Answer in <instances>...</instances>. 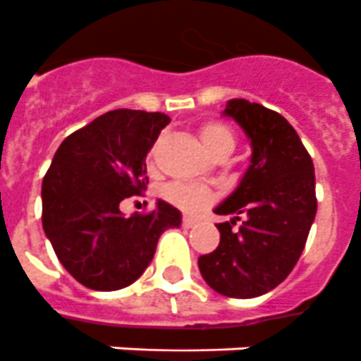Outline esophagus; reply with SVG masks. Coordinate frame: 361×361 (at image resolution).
<instances>
[{
    "mask_svg": "<svg viewBox=\"0 0 361 361\" xmlns=\"http://www.w3.org/2000/svg\"><path fill=\"white\" fill-rule=\"evenodd\" d=\"M183 226L186 227V229H190V227H195L197 226V220H195V218H190V216H184Z\"/></svg>",
    "mask_w": 361,
    "mask_h": 361,
    "instance_id": "1",
    "label": "esophagus"
}]
</instances>
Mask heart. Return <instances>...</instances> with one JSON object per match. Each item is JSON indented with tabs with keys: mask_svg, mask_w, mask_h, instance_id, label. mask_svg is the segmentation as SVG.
<instances>
[{
	"mask_svg": "<svg viewBox=\"0 0 361 361\" xmlns=\"http://www.w3.org/2000/svg\"><path fill=\"white\" fill-rule=\"evenodd\" d=\"M199 135L204 149L212 157H229L235 151V134L220 121H207L199 128ZM164 195L169 203L178 207L184 212H201L214 203L218 194L214 190L195 183H173L164 190Z\"/></svg>",
	"mask_w": 361,
	"mask_h": 361,
	"instance_id": "1",
	"label": "heart"
}]
</instances>
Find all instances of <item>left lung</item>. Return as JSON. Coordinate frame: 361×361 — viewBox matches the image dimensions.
Here are the masks:
<instances>
[{
    "mask_svg": "<svg viewBox=\"0 0 361 361\" xmlns=\"http://www.w3.org/2000/svg\"><path fill=\"white\" fill-rule=\"evenodd\" d=\"M224 115L250 137L252 164L238 188L216 207V214L235 218L216 226L220 244L197 264L216 293L255 298L278 287L304 252L317 212L315 167L295 128L278 111L233 99Z\"/></svg>",
    "mask_w": 361,
    "mask_h": 361,
    "instance_id": "8db88e82",
    "label": "left lung"
}]
</instances>
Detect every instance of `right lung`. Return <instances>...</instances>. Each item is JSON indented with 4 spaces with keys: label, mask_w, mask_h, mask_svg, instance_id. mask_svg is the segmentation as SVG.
Instances as JSON below:
<instances>
[{
    "label": "right lung",
    "mask_w": 361,
    "mask_h": 361,
    "mask_svg": "<svg viewBox=\"0 0 361 361\" xmlns=\"http://www.w3.org/2000/svg\"><path fill=\"white\" fill-rule=\"evenodd\" d=\"M166 114L114 109L65 137L42 180V227L72 278L93 290L128 287L145 272L158 238L180 212L158 201L123 216L119 203L145 192L147 152Z\"/></svg>",
    "instance_id": "right-lung-1"
}]
</instances>
